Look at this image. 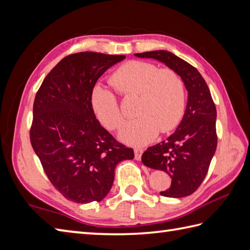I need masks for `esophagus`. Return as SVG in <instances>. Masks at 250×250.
Listing matches in <instances>:
<instances>
[{
    "instance_id": "obj_1",
    "label": "esophagus",
    "mask_w": 250,
    "mask_h": 250,
    "mask_svg": "<svg viewBox=\"0 0 250 250\" xmlns=\"http://www.w3.org/2000/svg\"><path fill=\"white\" fill-rule=\"evenodd\" d=\"M143 150L142 148H135L134 149V153H135V160H137V161H140L141 159H142V155H143Z\"/></svg>"
}]
</instances>
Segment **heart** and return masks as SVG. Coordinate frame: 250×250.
<instances>
[{"mask_svg":"<svg viewBox=\"0 0 250 250\" xmlns=\"http://www.w3.org/2000/svg\"><path fill=\"white\" fill-rule=\"evenodd\" d=\"M109 83L125 98L136 97L133 114L136 118L122 125L119 139L129 145L148 144L158 135L176 126L185 111V83L171 68H160L152 63L132 60L111 74ZM95 116L106 129L117 130L124 114L116 95L109 89L95 84L90 93Z\"/></svg>","mask_w":250,"mask_h":250,"instance_id":"b5f03b06","label":"heart"}]
</instances>
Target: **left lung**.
Returning <instances> with one entry per match:
<instances>
[{"instance_id":"1","label":"left lung","mask_w":250,"mask_h":250,"mask_svg":"<svg viewBox=\"0 0 250 250\" xmlns=\"http://www.w3.org/2000/svg\"><path fill=\"white\" fill-rule=\"evenodd\" d=\"M135 56L164 63L184 81L188 102L182 121L166 141L147 148L142 162L171 176V186L161 191V195L183 198L192 194L204 180L217 147V111L209 89L195 67L172 52L153 50Z\"/></svg>"}]
</instances>
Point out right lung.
<instances>
[{"instance_id":"right-lung-1","label":"right lung","mask_w":250,"mask_h":250,"mask_svg":"<svg viewBox=\"0 0 250 250\" xmlns=\"http://www.w3.org/2000/svg\"><path fill=\"white\" fill-rule=\"evenodd\" d=\"M125 58L91 51L67 56L36 93L32 147L50 183L75 203L102 201L113 186L117 164L134 158L132 148L101 125L90 103L98 79Z\"/></svg>"}]
</instances>
